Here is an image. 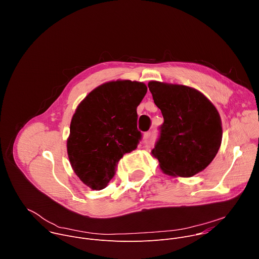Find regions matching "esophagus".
Wrapping results in <instances>:
<instances>
[{"label": "esophagus", "mask_w": 259, "mask_h": 259, "mask_svg": "<svg viewBox=\"0 0 259 259\" xmlns=\"http://www.w3.org/2000/svg\"><path fill=\"white\" fill-rule=\"evenodd\" d=\"M150 136H151V133H150V132H146V133L143 135V138H144V139H149Z\"/></svg>", "instance_id": "obj_1"}]
</instances>
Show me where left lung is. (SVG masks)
I'll return each mask as SVG.
<instances>
[{"label":"left lung","instance_id":"8db88e82","mask_svg":"<svg viewBox=\"0 0 259 259\" xmlns=\"http://www.w3.org/2000/svg\"><path fill=\"white\" fill-rule=\"evenodd\" d=\"M155 104L164 123L152 151L163 173L192 177L213 161L223 140V124L215 105L199 90L178 84L150 81Z\"/></svg>","mask_w":259,"mask_h":259}]
</instances>
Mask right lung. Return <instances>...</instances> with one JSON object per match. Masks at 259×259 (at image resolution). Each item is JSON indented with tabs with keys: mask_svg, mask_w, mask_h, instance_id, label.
Returning <instances> with one entry per match:
<instances>
[{
	"mask_svg": "<svg viewBox=\"0 0 259 259\" xmlns=\"http://www.w3.org/2000/svg\"><path fill=\"white\" fill-rule=\"evenodd\" d=\"M142 82L117 80L93 89L73 114L66 150L70 166L92 190L104 189L124 154L141 137L136 108L146 94Z\"/></svg>",
	"mask_w": 259,
	"mask_h": 259,
	"instance_id": "add662e5",
	"label": "right lung"
}]
</instances>
